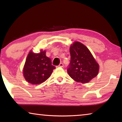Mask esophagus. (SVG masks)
I'll list each match as a JSON object with an SVG mask.
<instances>
[{
	"instance_id": "esophagus-1",
	"label": "esophagus",
	"mask_w": 122,
	"mask_h": 122,
	"mask_svg": "<svg viewBox=\"0 0 122 122\" xmlns=\"http://www.w3.org/2000/svg\"><path fill=\"white\" fill-rule=\"evenodd\" d=\"M63 67V64L62 63H60L58 66V67Z\"/></svg>"
}]
</instances>
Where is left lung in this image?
Returning <instances> with one entry per match:
<instances>
[{"label":"left lung","instance_id":"left-lung-1","mask_svg":"<svg viewBox=\"0 0 122 122\" xmlns=\"http://www.w3.org/2000/svg\"><path fill=\"white\" fill-rule=\"evenodd\" d=\"M71 62L68 74L77 82L88 83L97 75L99 65L87 47L79 42H74L70 47Z\"/></svg>","mask_w":122,"mask_h":122}]
</instances>
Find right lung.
I'll use <instances>...</instances> for the list:
<instances>
[{
	"mask_svg": "<svg viewBox=\"0 0 122 122\" xmlns=\"http://www.w3.org/2000/svg\"><path fill=\"white\" fill-rule=\"evenodd\" d=\"M54 69L51 59L46 56V51H41L39 53L30 51L25 63L24 76L29 83L39 84L48 79Z\"/></svg>",
	"mask_w": 122,
	"mask_h": 122,
	"instance_id": "1",
	"label": "right lung"
}]
</instances>
